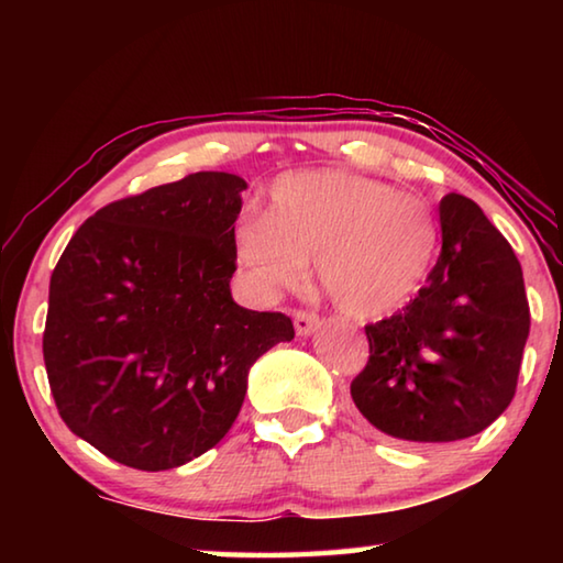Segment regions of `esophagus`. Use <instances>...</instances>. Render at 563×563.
Returning a JSON list of instances; mask_svg holds the SVG:
<instances>
[{"label": "esophagus", "mask_w": 563, "mask_h": 563, "mask_svg": "<svg viewBox=\"0 0 563 563\" xmlns=\"http://www.w3.org/2000/svg\"><path fill=\"white\" fill-rule=\"evenodd\" d=\"M292 322H295V332H298L300 338H308V335H312V332H316L320 318L316 316V312L298 310V312H295V316H292Z\"/></svg>", "instance_id": "34e87169"}]
</instances>
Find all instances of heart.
Wrapping results in <instances>:
<instances>
[{
	"mask_svg": "<svg viewBox=\"0 0 563 563\" xmlns=\"http://www.w3.org/2000/svg\"><path fill=\"white\" fill-rule=\"evenodd\" d=\"M422 198L347 170L275 180L265 213L235 225V258L261 290L295 288L316 263L322 290L352 318L387 316L412 298L434 258Z\"/></svg>",
	"mask_w": 563,
	"mask_h": 563,
	"instance_id": "b5f03b06",
	"label": "heart"
}]
</instances>
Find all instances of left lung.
<instances>
[{
	"mask_svg": "<svg viewBox=\"0 0 563 563\" xmlns=\"http://www.w3.org/2000/svg\"><path fill=\"white\" fill-rule=\"evenodd\" d=\"M442 253L424 288L393 318L367 325L369 360L352 402L405 442L479 434L517 393L529 302L521 265L472 198L440 201Z\"/></svg>",
	"mask_w": 563,
	"mask_h": 563,
	"instance_id": "8db88e82",
	"label": "left lung"
}]
</instances>
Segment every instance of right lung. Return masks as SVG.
Here are the masks:
<instances>
[{
    "label": "right lung",
    "instance_id": "1",
    "mask_svg": "<svg viewBox=\"0 0 563 563\" xmlns=\"http://www.w3.org/2000/svg\"><path fill=\"white\" fill-rule=\"evenodd\" d=\"M245 180L198 170L93 213L49 283L44 365L66 427L109 460L164 472L231 430L253 362L295 338L233 300Z\"/></svg>",
    "mask_w": 563,
    "mask_h": 563
}]
</instances>
